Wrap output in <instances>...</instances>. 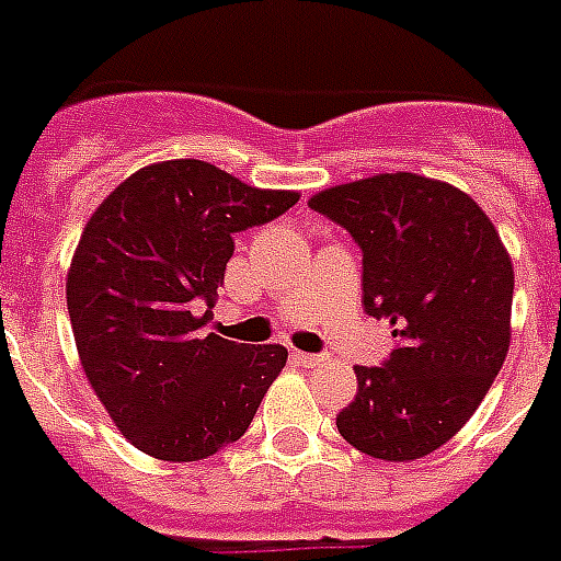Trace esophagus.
<instances>
[{
	"instance_id": "esophagus-1",
	"label": "esophagus",
	"mask_w": 561,
	"mask_h": 561,
	"mask_svg": "<svg viewBox=\"0 0 561 561\" xmlns=\"http://www.w3.org/2000/svg\"><path fill=\"white\" fill-rule=\"evenodd\" d=\"M290 359H294L296 366H302V368H317L328 363V357H322V354H305V352H290Z\"/></svg>"
}]
</instances>
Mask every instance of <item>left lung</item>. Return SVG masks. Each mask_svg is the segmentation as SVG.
<instances>
[{"label":"left lung","mask_w":561,"mask_h":561,"mask_svg":"<svg viewBox=\"0 0 561 561\" xmlns=\"http://www.w3.org/2000/svg\"><path fill=\"white\" fill-rule=\"evenodd\" d=\"M308 204L363 248V305L398 336L386 366H354L357 394L336 430L380 461L435 453L510 352L516 273L502 236L458 186L414 172L328 186Z\"/></svg>","instance_id":"8db88e82"}]
</instances>
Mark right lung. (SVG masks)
<instances>
[{
	"mask_svg": "<svg viewBox=\"0 0 561 561\" xmlns=\"http://www.w3.org/2000/svg\"><path fill=\"white\" fill-rule=\"evenodd\" d=\"M299 202L207 161L131 172L77 241L66 302L80 366L121 435L158 461H202L248 432L285 345L204 334L233 236Z\"/></svg>",
	"mask_w": 561,
	"mask_h": 561,
	"instance_id": "add662e5",
	"label": "right lung"
}]
</instances>
